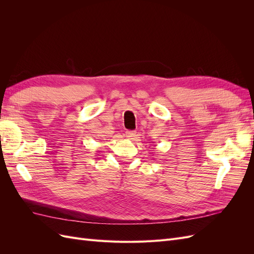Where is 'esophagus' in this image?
Listing matches in <instances>:
<instances>
[{"label":"esophagus","instance_id":"obj_1","mask_svg":"<svg viewBox=\"0 0 254 254\" xmlns=\"http://www.w3.org/2000/svg\"><path fill=\"white\" fill-rule=\"evenodd\" d=\"M135 131H133V130H127L126 131V136H127V139H129V140H132L133 137L135 136Z\"/></svg>","mask_w":254,"mask_h":254}]
</instances>
